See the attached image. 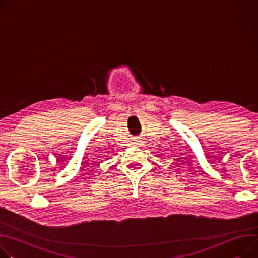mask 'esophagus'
I'll return each instance as SVG.
<instances>
[{
  "label": "esophagus",
  "mask_w": 258,
  "mask_h": 258,
  "mask_svg": "<svg viewBox=\"0 0 258 258\" xmlns=\"http://www.w3.org/2000/svg\"><path fill=\"white\" fill-rule=\"evenodd\" d=\"M143 143H144V141H143L142 139H140V138H135V139L133 140V144H134L135 146H142V145H144Z\"/></svg>",
  "instance_id": "1"
}]
</instances>
